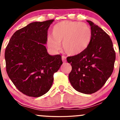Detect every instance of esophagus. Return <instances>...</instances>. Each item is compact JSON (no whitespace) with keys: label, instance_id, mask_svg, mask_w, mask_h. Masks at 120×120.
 Returning <instances> with one entry per match:
<instances>
[{"label":"esophagus","instance_id":"obj_1","mask_svg":"<svg viewBox=\"0 0 120 120\" xmlns=\"http://www.w3.org/2000/svg\"><path fill=\"white\" fill-rule=\"evenodd\" d=\"M66 58H67V57L65 56H62V60H63L64 63L66 61Z\"/></svg>","mask_w":120,"mask_h":120}]
</instances>
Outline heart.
<instances>
[{
    "mask_svg": "<svg viewBox=\"0 0 120 120\" xmlns=\"http://www.w3.org/2000/svg\"><path fill=\"white\" fill-rule=\"evenodd\" d=\"M52 35L47 41L49 48L57 51L62 43L63 49L67 53L77 55L85 51L90 45L92 31L86 23L63 21L53 27Z\"/></svg>",
    "mask_w": 120,
    "mask_h": 120,
    "instance_id": "b5f03b06",
    "label": "heart"
}]
</instances>
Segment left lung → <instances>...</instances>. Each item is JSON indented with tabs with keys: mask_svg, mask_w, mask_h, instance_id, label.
Wrapping results in <instances>:
<instances>
[{
	"mask_svg": "<svg viewBox=\"0 0 120 120\" xmlns=\"http://www.w3.org/2000/svg\"><path fill=\"white\" fill-rule=\"evenodd\" d=\"M91 26L90 44L80 54L67 57L71 64L69 79L79 93L91 94L101 89L113 71L116 53L110 37L102 29L87 20Z\"/></svg>",
	"mask_w": 120,
	"mask_h": 120,
	"instance_id": "left-lung-1",
	"label": "left lung"
}]
</instances>
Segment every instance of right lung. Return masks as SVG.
Instances as JSON below:
<instances>
[{"mask_svg": "<svg viewBox=\"0 0 120 120\" xmlns=\"http://www.w3.org/2000/svg\"><path fill=\"white\" fill-rule=\"evenodd\" d=\"M54 20L33 22L12 35L5 51L6 71L24 94L39 97L47 93L53 74L63 64L60 55H50L46 46L47 32Z\"/></svg>", "mask_w": 120, "mask_h": 120, "instance_id": "add662e5", "label": "right lung"}]
</instances>
